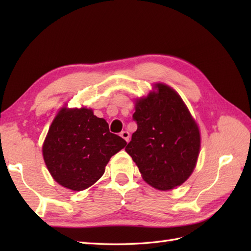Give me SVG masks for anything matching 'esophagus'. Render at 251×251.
I'll return each mask as SVG.
<instances>
[{
    "mask_svg": "<svg viewBox=\"0 0 251 251\" xmlns=\"http://www.w3.org/2000/svg\"><path fill=\"white\" fill-rule=\"evenodd\" d=\"M120 136L127 142V141H128V138H130V133L126 132V131H123V132L120 133Z\"/></svg>",
    "mask_w": 251,
    "mask_h": 251,
    "instance_id": "1",
    "label": "esophagus"
}]
</instances>
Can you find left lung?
I'll use <instances>...</instances> for the list:
<instances>
[{
  "label": "left lung",
  "instance_id": "obj_1",
  "mask_svg": "<svg viewBox=\"0 0 251 251\" xmlns=\"http://www.w3.org/2000/svg\"><path fill=\"white\" fill-rule=\"evenodd\" d=\"M136 101L133 119L137 131L126 148L144 181L160 189L181 185L191 176L200 151V132L180 95L156 83Z\"/></svg>",
  "mask_w": 251,
  "mask_h": 251
}]
</instances>
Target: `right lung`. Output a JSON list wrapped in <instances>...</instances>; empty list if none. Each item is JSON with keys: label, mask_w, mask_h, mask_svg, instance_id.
Segmentation results:
<instances>
[{"label": "right lung", "mask_w": 251, "mask_h": 251, "mask_svg": "<svg viewBox=\"0 0 251 251\" xmlns=\"http://www.w3.org/2000/svg\"><path fill=\"white\" fill-rule=\"evenodd\" d=\"M126 144L91 109L63 108L52 121L43 144V156L58 184L79 192L102 176L110 158Z\"/></svg>", "instance_id": "obj_1"}]
</instances>
